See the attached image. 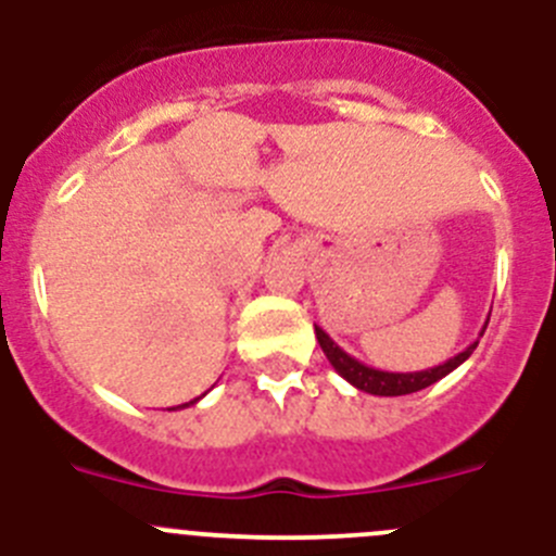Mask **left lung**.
I'll list each match as a JSON object with an SVG mask.
<instances>
[{
	"label": "left lung",
	"mask_w": 556,
	"mask_h": 556,
	"mask_svg": "<svg viewBox=\"0 0 556 556\" xmlns=\"http://www.w3.org/2000/svg\"><path fill=\"white\" fill-rule=\"evenodd\" d=\"M484 328H488V323H484ZM484 328H481V333H484ZM314 333H317V342H320L323 353L328 356L331 367L339 372V376L345 378L348 384H353L362 392H370V395H384V397L409 395V392L426 390V387H431L434 381H440V378H445L448 372H454L456 367H459L462 362L476 351V345H479V339H476L473 345H468L462 353H456L454 358H448V362H443V365L429 367V370L390 372V370H376V367L370 365H362L358 358H353L351 353L342 351V348H339L320 326H314Z\"/></svg>",
	"instance_id": "obj_1"
}]
</instances>
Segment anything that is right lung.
I'll return each mask as SVG.
<instances>
[{
	"mask_svg": "<svg viewBox=\"0 0 556 556\" xmlns=\"http://www.w3.org/2000/svg\"><path fill=\"white\" fill-rule=\"evenodd\" d=\"M194 401H198V397H194ZM194 401H191V404H194ZM184 406H189V404H184Z\"/></svg>",
	"mask_w": 556,
	"mask_h": 556,
	"instance_id": "right-lung-1",
	"label": "right lung"
}]
</instances>
